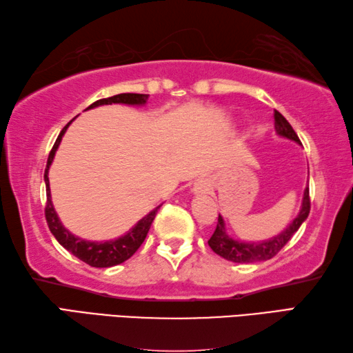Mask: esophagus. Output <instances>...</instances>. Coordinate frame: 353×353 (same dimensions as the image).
Masks as SVG:
<instances>
[{
    "label": "esophagus",
    "instance_id": "34e87169",
    "mask_svg": "<svg viewBox=\"0 0 353 353\" xmlns=\"http://www.w3.org/2000/svg\"><path fill=\"white\" fill-rule=\"evenodd\" d=\"M192 191L196 192V194H202V192H208L210 191V182L208 181H203V179H200L194 183V188Z\"/></svg>",
    "mask_w": 353,
    "mask_h": 353
}]
</instances>
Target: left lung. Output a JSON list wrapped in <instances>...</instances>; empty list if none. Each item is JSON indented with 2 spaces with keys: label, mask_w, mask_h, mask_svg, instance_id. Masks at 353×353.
<instances>
[{
  "label": "left lung",
  "mask_w": 353,
  "mask_h": 353,
  "mask_svg": "<svg viewBox=\"0 0 353 353\" xmlns=\"http://www.w3.org/2000/svg\"><path fill=\"white\" fill-rule=\"evenodd\" d=\"M274 119H275V131H277L279 136L286 137V139H291L296 143H301L299 136H296L294 128L291 127V123H289L285 119V116L279 113L277 110H274ZM309 211H310V199H309V186H307L305 190V196H303L301 210L299 212V216L292 220V223H289L286 230L280 232L279 236L265 241H254V243L234 240L232 237L228 236L226 228H225V220L219 214L217 228L211 236V239L208 240V245L211 246V250L214 252L220 255V257L234 261V263H257V261L269 260L272 259L274 255H277L281 248L292 239V236L296 231H299L301 223L307 219Z\"/></svg>",
  "instance_id": "obj_1"
}]
</instances>
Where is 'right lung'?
<instances>
[{
  "label": "right lung",
  "mask_w": 353,
  "mask_h": 353,
  "mask_svg": "<svg viewBox=\"0 0 353 353\" xmlns=\"http://www.w3.org/2000/svg\"><path fill=\"white\" fill-rule=\"evenodd\" d=\"M148 99V94H139V93H121L112 96V98H105V99H99L93 102L87 110L99 107V105H112V103H127V105H143ZM72 121L67 123V125L62 128V131L58 136L57 142H54L53 148L48 154L47 159V167L44 171V182H46V191H47V203H46V220L47 225L50 228L52 234L59 241L61 246H64L68 252H72L74 257H78L79 260L84 261V263L93 266V268H110V266H116L121 265L123 261L128 260L131 255H133L137 250H139L141 245L143 243L145 237L150 231V226L153 223V220L156 217L157 210L161 206H157L151 212H148L147 216L141 219L131 230L125 234V236H121L119 239L114 240H108V241H90L73 236V234L65 230L64 225L61 223V220L58 217L57 211L53 208L52 203V196H50V183H48V168L53 162L54 153L61 143L62 136L67 131L68 125H70Z\"/></svg>",
  "instance_id": "add662e5"
}]
</instances>
